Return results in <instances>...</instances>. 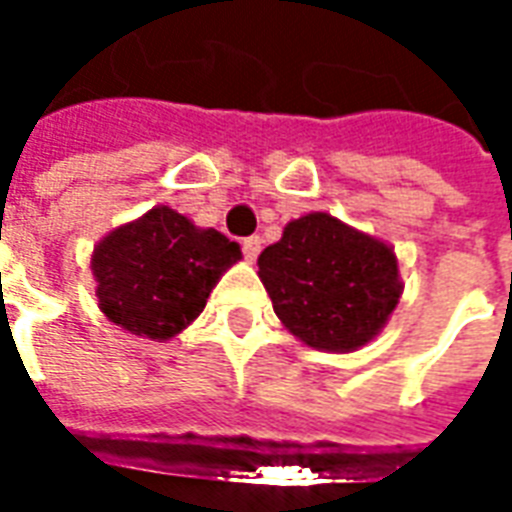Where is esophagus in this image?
Masks as SVG:
<instances>
[{
  "mask_svg": "<svg viewBox=\"0 0 512 512\" xmlns=\"http://www.w3.org/2000/svg\"><path fill=\"white\" fill-rule=\"evenodd\" d=\"M244 257L252 263L257 255H260V246H263V241H260V235H249V238H244Z\"/></svg>",
  "mask_w": 512,
  "mask_h": 512,
  "instance_id": "1",
  "label": "esophagus"
}]
</instances>
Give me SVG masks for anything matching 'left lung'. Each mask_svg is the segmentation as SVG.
<instances>
[{"mask_svg":"<svg viewBox=\"0 0 512 512\" xmlns=\"http://www.w3.org/2000/svg\"><path fill=\"white\" fill-rule=\"evenodd\" d=\"M257 277L282 326L326 354L373 343L403 296L395 249L323 211L285 224L257 257Z\"/></svg>","mask_w":512,"mask_h":512,"instance_id":"1","label":"left lung"}]
</instances>
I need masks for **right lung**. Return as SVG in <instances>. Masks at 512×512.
<instances>
[{"instance_id":"right-lung-1","label":"right lung","mask_w":512,"mask_h":512,"mask_svg":"<svg viewBox=\"0 0 512 512\" xmlns=\"http://www.w3.org/2000/svg\"><path fill=\"white\" fill-rule=\"evenodd\" d=\"M241 246L213 227L156 205L106 233L93 249L95 299L106 321L167 343L205 310V301Z\"/></svg>"}]
</instances>
